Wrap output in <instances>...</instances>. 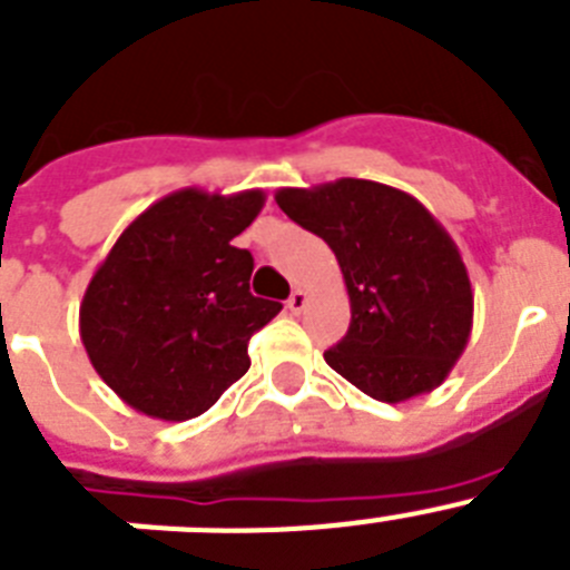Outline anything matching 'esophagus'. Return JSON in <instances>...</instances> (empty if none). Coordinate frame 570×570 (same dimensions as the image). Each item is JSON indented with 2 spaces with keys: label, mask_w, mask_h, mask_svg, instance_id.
<instances>
[{
  "label": "esophagus",
  "mask_w": 570,
  "mask_h": 570,
  "mask_svg": "<svg viewBox=\"0 0 570 570\" xmlns=\"http://www.w3.org/2000/svg\"><path fill=\"white\" fill-rule=\"evenodd\" d=\"M305 305H308V294L296 288L294 294L288 296V311H291V314H302V308H305Z\"/></svg>",
  "instance_id": "obj_1"
}]
</instances>
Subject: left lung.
<instances>
[{
  "label": "left lung",
  "mask_w": 570,
  "mask_h": 570,
  "mask_svg": "<svg viewBox=\"0 0 570 570\" xmlns=\"http://www.w3.org/2000/svg\"><path fill=\"white\" fill-rule=\"evenodd\" d=\"M274 199L340 262L351 325L325 362L380 402L440 387L471 336L473 291L434 214L405 190L351 176Z\"/></svg>",
  "instance_id": "left-lung-1"
}]
</instances>
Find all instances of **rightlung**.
<instances>
[{
    "mask_svg": "<svg viewBox=\"0 0 570 570\" xmlns=\"http://www.w3.org/2000/svg\"><path fill=\"white\" fill-rule=\"evenodd\" d=\"M262 205L259 188L174 190L99 262L79 305V336L125 405L154 420H194L248 371V340L282 311L250 294L254 256L230 245Z\"/></svg>",
    "mask_w": 570,
    "mask_h": 570,
    "instance_id": "1",
    "label": "right lung"
}]
</instances>
